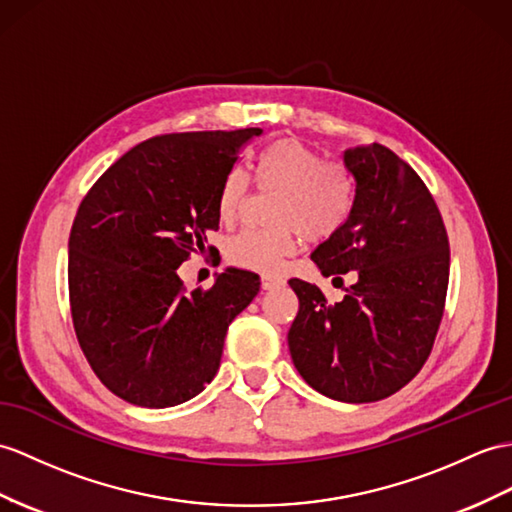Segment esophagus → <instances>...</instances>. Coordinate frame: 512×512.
<instances>
[{
    "mask_svg": "<svg viewBox=\"0 0 512 512\" xmlns=\"http://www.w3.org/2000/svg\"><path fill=\"white\" fill-rule=\"evenodd\" d=\"M284 282L282 280H278V278H263L260 280V286H263V291H273V289H280Z\"/></svg>",
    "mask_w": 512,
    "mask_h": 512,
    "instance_id": "1",
    "label": "esophagus"
}]
</instances>
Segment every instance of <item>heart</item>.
Wrapping results in <instances>:
<instances>
[{"label":"heart","instance_id":"1","mask_svg":"<svg viewBox=\"0 0 512 512\" xmlns=\"http://www.w3.org/2000/svg\"><path fill=\"white\" fill-rule=\"evenodd\" d=\"M256 184L276 191L273 230H243L228 243L234 265L273 276L297 247L302 232L308 241H323L339 230L352 210L354 189L339 162H321L315 149L299 139H278L260 152L254 167ZM249 180L241 169L223 178L217 213L221 221H234L247 202Z\"/></svg>","mask_w":512,"mask_h":512}]
</instances>
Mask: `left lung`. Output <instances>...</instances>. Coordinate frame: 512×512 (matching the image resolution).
Instances as JSON below:
<instances>
[{
	"instance_id": "8db88e82",
	"label": "left lung",
	"mask_w": 512,
	"mask_h": 512,
	"mask_svg": "<svg viewBox=\"0 0 512 512\" xmlns=\"http://www.w3.org/2000/svg\"><path fill=\"white\" fill-rule=\"evenodd\" d=\"M343 167L354 180L352 210L310 258L321 276L352 271L356 282L330 306L315 284L289 280L299 299L289 350L315 391L367 404L400 391L430 356L450 243L426 184L389 147L345 149Z\"/></svg>"
}]
</instances>
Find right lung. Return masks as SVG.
Returning a JSON list of instances; mask_svg holds the SVG:
<instances>
[{
	"instance_id": "right-lung-1",
	"label": "right lung",
	"mask_w": 512,
	"mask_h": 512,
	"mask_svg": "<svg viewBox=\"0 0 512 512\" xmlns=\"http://www.w3.org/2000/svg\"><path fill=\"white\" fill-rule=\"evenodd\" d=\"M263 134L154 136L108 167L69 236L73 328L95 376L143 408L189 402L215 378L234 317L260 291L228 267L213 289L184 291L178 267L219 228V191L241 147Z\"/></svg>"
}]
</instances>
